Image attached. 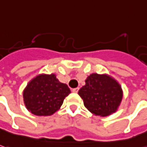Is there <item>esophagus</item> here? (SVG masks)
<instances>
[{"label": "esophagus", "mask_w": 147, "mask_h": 147, "mask_svg": "<svg viewBox=\"0 0 147 147\" xmlns=\"http://www.w3.org/2000/svg\"><path fill=\"white\" fill-rule=\"evenodd\" d=\"M79 89H80L79 88H72V90H71V91H72L73 92H76H76H78Z\"/></svg>", "instance_id": "1"}]
</instances>
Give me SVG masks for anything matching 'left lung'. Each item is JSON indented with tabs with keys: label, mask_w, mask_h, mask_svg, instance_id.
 <instances>
[{
	"label": "left lung",
	"mask_w": 147,
	"mask_h": 147,
	"mask_svg": "<svg viewBox=\"0 0 147 147\" xmlns=\"http://www.w3.org/2000/svg\"><path fill=\"white\" fill-rule=\"evenodd\" d=\"M78 94L84 106L96 116L106 117L117 110L122 99L120 84L106 75L93 73L85 80Z\"/></svg>",
	"instance_id": "8db88e82"
}]
</instances>
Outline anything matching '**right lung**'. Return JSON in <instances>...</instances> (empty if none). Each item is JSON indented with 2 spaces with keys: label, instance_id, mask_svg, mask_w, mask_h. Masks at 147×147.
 <instances>
[{
  "label": "right lung",
  "instance_id": "obj_1",
  "mask_svg": "<svg viewBox=\"0 0 147 147\" xmlns=\"http://www.w3.org/2000/svg\"><path fill=\"white\" fill-rule=\"evenodd\" d=\"M71 93L68 86L51 75H39L33 79L24 90L26 107L34 115L49 116L61 107Z\"/></svg>",
  "mask_w": 147,
  "mask_h": 147
}]
</instances>
